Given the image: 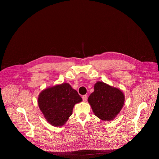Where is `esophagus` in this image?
<instances>
[{
	"label": "esophagus",
	"instance_id": "1",
	"mask_svg": "<svg viewBox=\"0 0 159 159\" xmlns=\"http://www.w3.org/2000/svg\"><path fill=\"white\" fill-rule=\"evenodd\" d=\"M82 99H83V101H84V102H86L87 101V96L86 95H84V96H82Z\"/></svg>",
	"mask_w": 159,
	"mask_h": 159
}]
</instances>
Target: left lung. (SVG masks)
Listing matches in <instances>:
<instances>
[{"label":"left lung","instance_id":"left-lung-1","mask_svg":"<svg viewBox=\"0 0 159 159\" xmlns=\"http://www.w3.org/2000/svg\"><path fill=\"white\" fill-rule=\"evenodd\" d=\"M125 95L121 90L103 82L94 84V92L88 98L94 114L104 121L114 120L123 107Z\"/></svg>","mask_w":159,"mask_h":159}]
</instances>
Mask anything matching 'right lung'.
<instances>
[{
  "mask_svg": "<svg viewBox=\"0 0 159 159\" xmlns=\"http://www.w3.org/2000/svg\"><path fill=\"white\" fill-rule=\"evenodd\" d=\"M82 101L78 93L69 83H62L43 90L38 96V104L48 123L60 127L72 115L75 104Z\"/></svg>",
  "mask_w": 159,
  "mask_h": 159,
  "instance_id": "add662e5",
  "label": "right lung"
}]
</instances>
